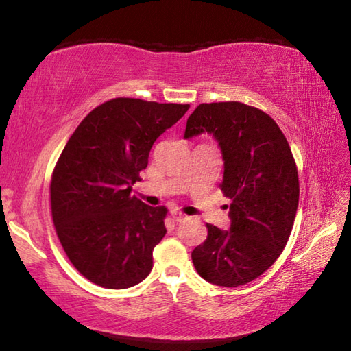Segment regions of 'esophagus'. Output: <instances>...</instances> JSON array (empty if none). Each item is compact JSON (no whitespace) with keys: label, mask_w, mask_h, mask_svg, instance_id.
<instances>
[{"label":"esophagus","mask_w":351,"mask_h":351,"mask_svg":"<svg viewBox=\"0 0 351 351\" xmlns=\"http://www.w3.org/2000/svg\"><path fill=\"white\" fill-rule=\"evenodd\" d=\"M170 215L173 218V221H182V219L187 218V215H184V213L180 210H171Z\"/></svg>","instance_id":"34e87169"}]
</instances>
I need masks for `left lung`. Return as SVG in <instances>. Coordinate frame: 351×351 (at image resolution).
<instances>
[{"mask_svg":"<svg viewBox=\"0 0 351 351\" xmlns=\"http://www.w3.org/2000/svg\"><path fill=\"white\" fill-rule=\"evenodd\" d=\"M212 133L224 159L221 192L230 199V230L206 224L193 249L195 269L218 287H240L271 268L287 246L299 204L293 152L274 119L241 102L198 105L184 138Z\"/></svg>","mask_w":351,"mask_h":351,"instance_id":"1","label":"left lung"}]
</instances>
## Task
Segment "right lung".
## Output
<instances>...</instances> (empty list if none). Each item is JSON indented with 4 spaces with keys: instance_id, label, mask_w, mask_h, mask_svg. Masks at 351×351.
<instances>
[{
    "instance_id": "1",
    "label": "right lung",
    "mask_w": 351,
    "mask_h": 351,
    "mask_svg": "<svg viewBox=\"0 0 351 351\" xmlns=\"http://www.w3.org/2000/svg\"><path fill=\"white\" fill-rule=\"evenodd\" d=\"M190 105L116 97L94 108L71 134L51 178V212L74 268L102 288L138 285L153 268L167 207L132 195L159 136Z\"/></svg>"
}]
</instances>
